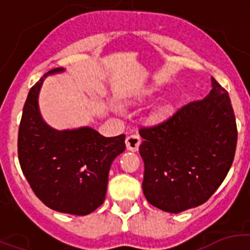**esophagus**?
Returning <instances> with one entry per match:
<instances>
[{
  "label": "esophagus",
  "instance_id": "34e87169",
  "mask_svg": "<svg viewBox=\"0 0 250 250\" xmlns=\"http://www.w3.org/2000/svg\"><path fill=\"white\" fill-rule=\"evenodd\" d=\"M140 143H141L140 137H139V135H137V134L128 135L127 139H125V145H127V148L129 151H133V152L138 151Z\"/></svg>",
  "mask_w": 250,
  "mask_h": 250
}]
</instances>
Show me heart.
I'll list each match as a JSON object with an SVG mask.
<instances>
[{"instance_id":"1","label":"heart","mask_w":250,"mask_h":250,"mask_svg":"<svg viewBox=\"0 0 250 250\" xmlns=\"http://www.w3.org/2000/svg\"><path fill=\"white\" fill-rule=\"evenodd\" d=\"M168 113H169V107L162 106V107H160V109H158L157 111H156L155 117L156 118H163V117H166Z\"/></svg>"}]
</instances>
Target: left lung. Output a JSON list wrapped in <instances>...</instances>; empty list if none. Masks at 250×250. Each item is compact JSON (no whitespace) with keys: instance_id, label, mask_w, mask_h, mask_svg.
<instances>
[{"instance_id":"8db88e82","label":"left lung","mask_w":250,"mask_h":250,"mask_svg":"<svg viewBox=\"0 0 250 250\" xmlns=\"http://www.w3.org/2000/svg\"><path fill=\"white\" fill-rule=\"evenodd\" d=\"M144 141L143 191L148 203L168 213L201 206L232 166L237 125L230 97L211 77V90L168 120L139 130Z\"/></svg>"}]
</instances>
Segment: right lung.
<instances>
[{"instance_id":"right-lung-1","label":"right lung","mask_w":250,"mask_h":250,"mask_svg":"<svg viewBox=\"0 0 250 250\" xmlns=\"http://www.w3.org/2000/svg\"><path fill=\"white\" fill-rule=\"evenodd\" d=\"M64 71L53 69L30 89L18 133L20 167L35 195L48 208L87 215L105 201L112 161L125 148V135L105 138L89 127L57 130L39 109L44 78Z\"/></svg>"}]
</instances>
